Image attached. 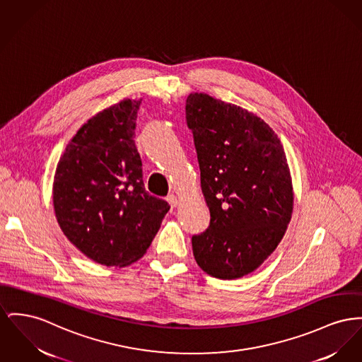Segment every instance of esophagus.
I'll list each match as a JSON object with an SVG mask.
<instances>
[{
  "label": "esophagus",
  "mask_w": 362,
  "mask_h": 362,
  "mask_svg": "<svg viewBox=\"0 0 362 362\" xmlns=\"http://www.w3.org/2000/svg\"><path fill=\"white\" fill-rule=\"evenodd\" d=\"M167 201H168L170 208H176V206L179 205V199H177V197L173 195V194H170V195L167 197Z\"/></svg>",
  "instance_id": "34e87169"
}]
</instances>
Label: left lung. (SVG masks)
Masks as SVG:
<instances>
[{"mask_svg":"<svg viewBox=\"0 0 362 362\" xmlns=\"http://www.w3.org/2000/svg\"><path fill=\"white\" fill-rule=\"evenodd\" d=\"M186 120L211 212L208 230L192 238L195 261L213 277L245 276L272 255L291 220L286 153L261 117L205 93L187 97Z\"/></svg>","mask_w":362,"mask_h":362,"instance_id":"1","label":"left lung"}]
</instances>
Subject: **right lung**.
Here are the masks:
<instances>
[{"label":"right lung","mask_w":362,"mask_h":362,"mask_svg":"<svg viewBox=\"0 0 362 362\" xmlns=\"http://www.w3.org/2000/svg\"><path fill=\"white\" fill-rule=\"evenodd\" d=\"M142 100H123L87 120L66 145L53 182L62 231L90 259L126 267L149 249L167 201L145 190L134 142Z\"/></svg>","instance_id":"obj_1"}]
</instances>
